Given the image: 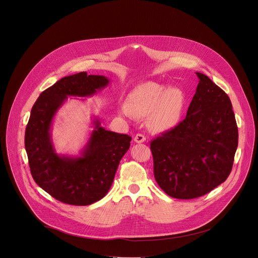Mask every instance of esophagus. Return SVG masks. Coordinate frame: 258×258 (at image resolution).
<instances>
[{"mask_svg": "<svg viewBox=\"0 0 258 258\" xmlns=\"http://www.w3.org/2000/svg\"><path fill=\"white\" fill-rule=\"evenodd\" d=\"M135 142L136 143H138V144H142V143H144L145 141H146V137L144 136V135H142V134H138L136 137H135Z\"/></svg>", "mask_w": 258, "mask_h": 258, "instance_id": "obj_1", "label": "esophagus"}]
</instances>
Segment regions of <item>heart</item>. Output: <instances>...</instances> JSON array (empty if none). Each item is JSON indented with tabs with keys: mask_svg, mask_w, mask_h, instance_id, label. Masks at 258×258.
<instances>
[{
	"mask_svg": "<svg viewBox=\"0 0 258 258\" xmlns=\"http://www.w3.org/2000/svg\"><path fill=\"white\" fill-rule=\"evenodd\" d=\"M185 94L179 87H168L156 81L136 86L127 96V104L119 112L125 117L149 116L150 126L156 132H167L177 125L185 105Z\"/></svg>",
	"mask_w": 258,
	"mask_h": 258,
	"instance_id": "heart-1",
	"label": "heart"
}]
</instances>
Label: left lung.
Returning <instances> with one entry per match:
<instances>
[{
	"mask_svg": "<svg viewBox=\"0 0 258 258\" xmlns=\"http://www.w3.org/2000/svg\"><path fill=\"white\" fill-rule=\"evenodd\" d=\"M199 83L187 115L151 142L158 185L177 199L201 197L229 176L238 146V128L228 95L208 76Z\"/></svg>",
	"mask_w": 258,
	"mask_h": 258,
	"instance_id": "obj_1",
	"label": "left lung"
}]
</instances>
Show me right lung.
Segmentation results:
<instances>
[{
  "instance_id": "1",
  "label": "right lung",
  "mask_w": 258,
  "mask_h": 258,
  "mask_svg": "<svg viewBox=\"0 0 258 258\" xmlns=\"http://www.w3.org/2000/svg\"><path fill=\"white\" fill-rule=\"evenodd\" d=\"M108 83L107 77L86 72L65 76L44 90L32 107L25 132L32 177L45 192L65 204L86 206L103 198L130 149V136L106 131L96 117L80 156L58 155L52 143L53 118L68 96H92Z\"/></svg>"
}]
</instances>
